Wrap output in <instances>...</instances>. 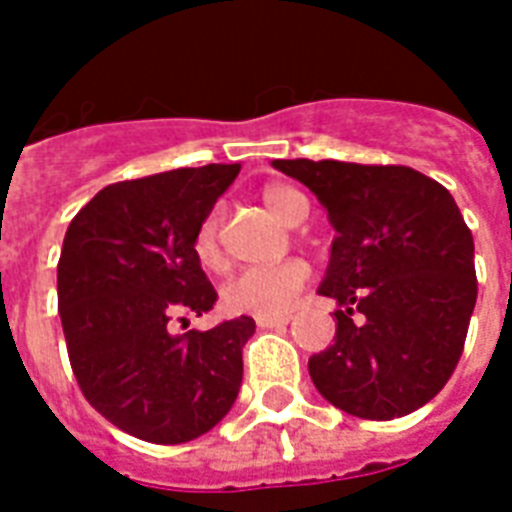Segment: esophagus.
<instances>
[{"instance_id":"1","label":"esophagus","mask_w":512,"mask_h":512,"mask_svg":"<svg viewBox=\"0 0 512 512\" xmlns=\"http://www.w3.org/2000/svg\"><path fill=\"white\" fill-rule=\"evenodd\" d=\"M260 330H271V327H284L290 322V317H257L255 319Z\"/></svg>"}]
</instances>
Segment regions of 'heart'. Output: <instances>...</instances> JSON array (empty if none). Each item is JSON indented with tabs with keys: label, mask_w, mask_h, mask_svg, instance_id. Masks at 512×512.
Listing matches in <instances>:
<instances>
[{
	"label": "heart",
	"mask_w": 512,
	"mask_h": 512,
	"mask_svg": "<svg viewBox=\"0 0 512 512\" xmlns=\"http://www.w3.org/2000/svg\"><path fill=\"white\" fill-rule=\"evenodd\" d=\"M265 206L287 225H295L303 212H308V198L290 185H268L263 190ZM195 257L204 268H222L220 249V214L212 212L195 233ZM311 268L303 260H284L276 265H260L236 273L222 287V303L230 314H252V317H282L306 287Z\"/></svg>",
	"instance_id": "obj_1"
}]
</instances>
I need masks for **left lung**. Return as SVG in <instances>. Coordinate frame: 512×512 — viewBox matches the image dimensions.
<instances>
[{
	"mask_svg": "<svg viewBox=\"0 0 512 512\" xmlns=\"http://www.w3.org/2000/svg\"><path fill=\"white\" fill-rule=\"evenodd\" d=\"M317 195L335 228L319 295L335 338L308 360L335 408L389 421L427 405L462 357L473 317V233L454 195L408 166L273 161Z\"/></svg>",
	"mask_w": 512,
	"mask_h": 512,
	"instance_id": "1",
	"label": "left lung"
}]
</instances>
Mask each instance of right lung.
I'll return each instance as SVG.
<instances>
[{
	"label": "right lung",
	"mask_w": 512,
	"mask_h": 512,
	"mask_svg": "<svg viewBox=\"0 0 512 512\" xmlns=\"http://www.w3.org/2000/svg\"><path fill=\"white\" fill-rule=\"evenodd\" d=\"M239 163L117 182L77 212L58 260V314L85 400L147 443L201 438L233 408L241 349L255 319L171 333L217 292L195 257V233Z\"/></svg>",
	"instance_id": "add662e5"
}]
</instances>
